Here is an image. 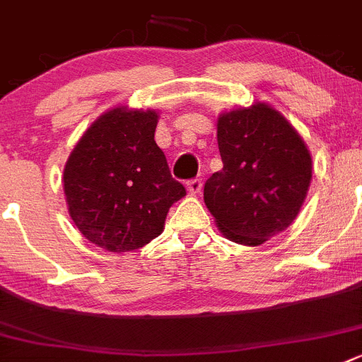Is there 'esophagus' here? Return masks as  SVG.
Instances as JSON below:
<instances>
[{
    "instance_id": "1",
    "label": "esophagus",
    "mask_w": 362,
    "mask_h": 362,
    "mask_svg": "<svg viewBox=\"0 0 362 362\" xmlns=\"http://www.w3.org/2000/svg\"><path fill=\"white\" fill-rule=\"evenodd\" d=\"M187 190L190 195H199L202 190V181L201 179H192L187 183Z\"/></svg>"
}]
</instances>
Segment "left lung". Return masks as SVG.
Wrapping results in <instances>:
<instances>
[{"label":"left lung","instance_id":"8db88e82","mask_svg":"<svg viewBox=\"0 0 362 362\" xmlns=\"http://www.w3.org/2000/svg\"><path fill=\"white\" fill-rule=\"evenodd\" d=\"M222 170L204 185L206 208L230 242L257 247L293 223L308 197L313 158L279 110L254 101L216 120Z\"/></svg>","mask_w":362,"mask_h":362}]
</instances>
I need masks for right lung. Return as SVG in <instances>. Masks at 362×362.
<instances>
[{"label":"right lung","instance_id":"right-lung-1","mask_svg":"<svg viewBox=\"0 0 362 362\" xmlns=\"http://www.w3.org/2000/svg\"><path fill=\"white\" fill-rule=\"evenodd\" d=\"M160 112L115 106L83 133L64 167L69 215L81 235L108 252L147 245L187 190L172 179L154 142Z\"/></svg>","mask_w":362,"mask_h":362}]
</instances>
